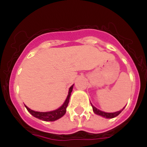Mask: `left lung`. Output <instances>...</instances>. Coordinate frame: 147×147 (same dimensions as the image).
<instances>
[{
  "label": "left lung",
  "instance_id": "obj_1",
  "mask_svg": "<svg viewBox=\"0 0 147 147\" xmlns=\"http://www.w3.org/2000/svg\"><path fill=\"white\" fill-rule=\"evenodd\" d=\"M92 107H93V112L95 113L96 114H97V115H101V116H103V117L105 118H107V119H113V118H115L116 117L117 115H119V114L121 113V111L123 110V108L121 110H120V111H118V112H115V113H105V112H103V111H101V110H98L97 108H96V107L93 106V105H92Z\"/></svg>",
  "mask_w": 147,
  "mask_h": 147
}]
</instances>
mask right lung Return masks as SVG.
I'll list each match as a JSON object with an SVG mask.
<instances>
[{
	"label": "right lung",
	"instance_id": "obj_1",
	"mask_svg": "<svg viewBox=\"0 0 147 147\" xmlns=\"http://www.w3.org/2000/svg\"><path fill=\"white\" fill-rule=\"evenodd\" d=\"M73 86L70 88L69 92H68V95H67V97L66 98L65 102H64V104L61 106L59 108H58L57 110H54V111H51V112H37V111H34V110H31L28 107H27L25 105V107H26L27 110L30 113L32 114L33 116L39 119H41L42 121H54L57 120V119H60L61 117H62L63 115L65 114L66 113V108H67V105H68V102H69L70 96H71V93L72 92L73 90Z\"/></svg>",
	"mask_w": 147,
	"mask_h": 147
}]
</instances>
